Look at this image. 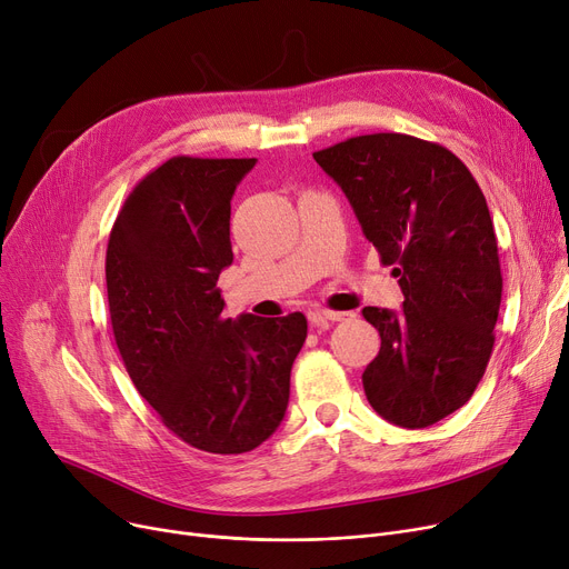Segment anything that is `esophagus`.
I'll return each instance as SVG.
<instances>
[{"mask_svg":"<svg viewBox=\"0 0 569 569\" xmlns=\"http://www.w3.org/2000/svg\"><path fill=\"white\" fill-rule=\"evenodd\" d=\"M312 317L319 319V321H349V319H355L357 315L347 312V310H317Z\"/></svg>","mask_w":569,"mask_h":569,"instance_id":"34e87169","label":"esophagus"}]
</instances>
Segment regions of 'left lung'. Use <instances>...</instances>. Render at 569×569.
Listing matches in <instances>:
<instances>
[{"mask_svg":"<svg viewBox=\"0 0 569 569\" xmlns=\"http://www.w3.org/2000/svg\"><path fill=\"white\" fill-rule=\"evenodd\" d=\"M400 278L402 310L363 308L382 347L363 370L372 410L426 428L470 400L489 366L502 299L489 206L468 167L440 143L366 133L312 152Z\"/></svg>","mask_w":569,"mask_h":569,"instance_id":"8db88e82","label":"left lung"}]
</instances>
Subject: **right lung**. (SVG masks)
Here are the masks:
<instances>
[{
	"mask_svg": "<svg viewBox=\"0 0 569 569\" xmlns=\"http://www.w3.org/2000/svg\"><path fill=\"white\" fill-rule=\"evenodd\" d=\"M254 164L164 161L131 189L106 250L108 312L133 387L182 442L224 456L273 436L308 336L301 312L222 315L231 199Z\"/></svg>",
	"mask_w": 569,
	"mask_h": 569,
	"instance_id": "right-lung-1",
	"label": "right lung"
}]
</instances>
